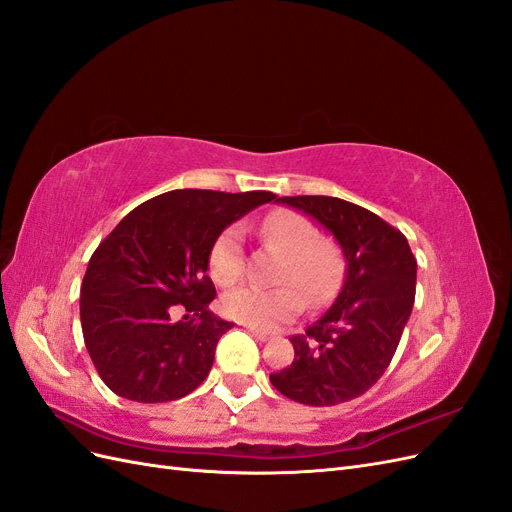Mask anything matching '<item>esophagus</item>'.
Wrapping results in <instances>:
<instances>
[{"label": "esophagus", "instance_id": "1", "mask_svg": "<svg viewBox=\"0 0 512 512\" xmlns=\"http://www.w3.org/2000/svg\"><path fill=\"white\" fill-rule=\"evenodd\" d=\"M247 331H250L256 339H260V342H269V339L273 337L269 331H265V329H256V327H247Z\"/></svg>", "mask_w": 512, "mask_h": 512}]
</instances>
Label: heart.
<instances>
[{
	"mask_svg": "<svg viewBox=\"0 0 512 512\" xmlns=\"http://www.w3.org/2000/svg\"><path fill=\"white\" fill-rule=\"evenodd\" d=\"M260 239L284 254L275 275V282L284 286H243L228 292L222 301L226 316L247 327L273 329L301 312V293L309 307L331 297L342 275V252L331 239L318 237V228L307 215L292 209L271 211L260 224ZM243 269L241 230L230 226L211 245L209 273L215 284L232 286L241 280Z\"/></svg>",
	"mask_w": 512,
	"mask_h": 512,
	"instance_id": "obj_1",
	"label": "heart"
}]
</instances>
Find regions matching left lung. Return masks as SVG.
<instances>
[{"label":"left lung","mask_w":512,"mask_h":512,"mask_svg":"<svg viewBox=\"0 0 512 512\" xmlns=\"http://www.w3.org/2000/svg\"><path fill=\"white\" fill-rule=\"evenodd\" d=\"M277 203L318 220L348 265L335 303L290 337L294 359L269 380L299 404H344L369 391L393 359L414 305L416 258L397 228L348 200L282 196Z\"/></svg>","instance_id":"left-lung-1"}]
</instances>
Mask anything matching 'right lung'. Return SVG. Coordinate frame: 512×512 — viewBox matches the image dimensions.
<instances>
[{"instance_id":"add662e5","label":"right lung","mask_w":512,"mask_h":512,"mask_svg":"<svg viewBox=\"0 0 512 512\" xmlns=\"http://www.w3.org/2000/svg\"><path fill=\"white\" fill-rule=\"evenodd\" d=\"M273 198L173 190L138 205L98 245L81 286V327L108 389L164 404L203 384L215 346L232 329L209 309V250L226 226Z\"/></svg>"}]
</instances>
